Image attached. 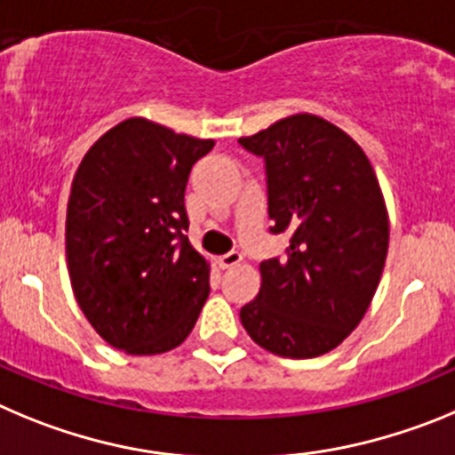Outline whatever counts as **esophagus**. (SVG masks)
<instances>
[{"mask_svg":"<svg viewBox=\"0 0 455 455\" xmlns=\"http://www.w3.org/2000/svg\"><path fill=\"white\" fill-rule=\"evenodd\" d=\"M243 263V253L240 251H228L224 256H220V267L228 269V267H235V265Z\"/></svg>","mask_w":455,"mask_h":455,"instance_id":"esophagus-1","label":"esophagus"}]
</instances>
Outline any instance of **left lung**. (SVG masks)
Instances as JSON below:
<instances>
[{
    "label": "left lung",
    "instance_id": "8db88e82",
    "mask_svg": "<svg viewBox=\"0 0 455 455\" xmlns=\"http://www.w3.org/2000/svg\"><path fill=\"white\" fill-rule=\"evenodd\" d=\"M265 158L272 233L283 258L260 263V290L240 308L256 345L283 358L329 354L365 317L390 240L370 158L324 117L299 113L240 138Z\"/></svg>",
    "mask_w": 455,
    "mask_h": 455
}]
</instances>
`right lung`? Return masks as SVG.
Listing matches in <instances>:
<instances>
[{
  "label": "right lung",
  "mask_w": 455,
  "mask_h": 455,
  "mask_svg": "<svg viewBox=\"0 0 455 455\" xmlns=\"http://www.w3.org/2000/svg\"><path fill=\"white\" fill-rule=\"evenodd\" d=\"M212 147L129 117L76 170L65 220L69 281L90 326L124 354L179 347L206 304L211 265L186 235L183 195Z\"/></svg>",
  "instance_id": "right-lung-1"
}]
</instances>
